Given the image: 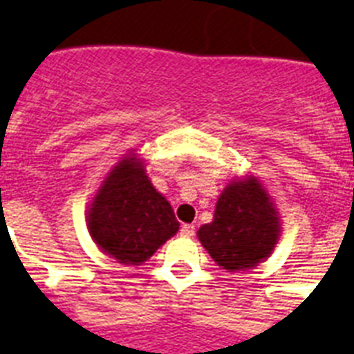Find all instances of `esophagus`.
<instances>
[{
    "mask_svg": "<svg viewBox=\"0 0 354 354\" xmlns=\"http://www.w3.org/2000/svg\"><path fill=\"white\" fill-rule=\"evenodd\" d=\"M194 231H196V227L191 225V223H183L182 229H180V234H182L183 238H191L192 234H194Z\"/></svg>",
    "mask_w": 354,
    "mask_h": 354,
    "instance_id": "obj_1",
    "label": "esophagus"
}]
</instances>
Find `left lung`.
Returning <instances> with one entry per match:
<instances>
[{
  "mask_svg": "<svg viewBox=\"0 0 354 354\" xmlns=\"http://www.w3.org/2000/svg\"><path fill=\"white\" fill-rule=\"evenodd\" d=\"M278 218L257 180L227 185L218 198L214 220L200 227L198 238L218 266L249 269L269 257L278 240Z\"/></svg>",
  "mask_w": 354,
  "mask_h": 354,
  "instance_id": "left-lung-1",
  "label": "left lung"
}]
</instances>
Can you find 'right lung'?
<instances>
[{"label": "right lung", "mask_w": 354, "mask_h": 354, "mask_svg": "<svg viewBox=\"0 0 354 354\" xmlns=\"http://www.w3.org/2000/svg\"><path fill=\"white\" fill-rule=\"evenodd\" d=\"M178 227L171 203L132 158L112 169L88 211V229L97 245L129 266L149 260Z\"/></svg>", "instance_id": "1"}]
</instances>
